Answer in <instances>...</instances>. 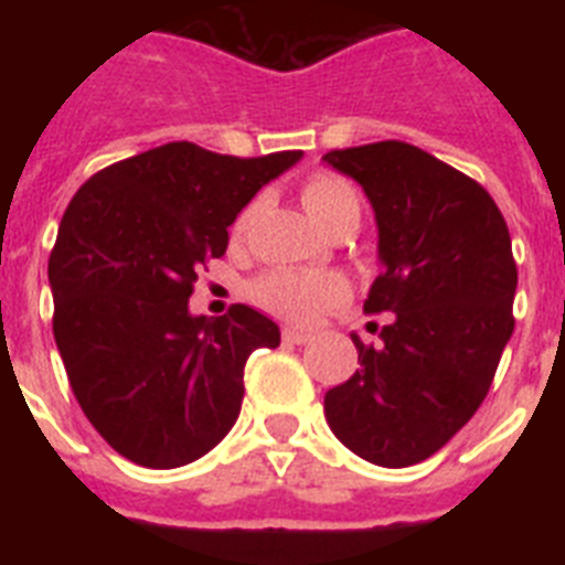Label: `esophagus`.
<instances>
[{
    "mask_svg": "<svg viewBox=\"0 0 565 565\" xmlns=\"http://www.w3.org/2000/svg\"><path fill=\"white\" fill-rule=\"evenodd\" d=\"M282 342L306 344V342H311V333L299 331V328H286V331H282Z\"/></svg>",
    "mask_w": 565,
    "mask_h": 565,
    "instance_id": "1",
    "label": "esophagus"
}]
</instances>
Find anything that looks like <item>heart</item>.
<instances>
[{
    "mask_svg": "<svg viewBox=\"0 0 565 565\" xmlns=\"http://www.w3.org/2000/svg\"><path fill=\"white\" fill-rule=\"evenodd\" d=\"M299 201L313 221L328 232L353 226L362 214V198L348 178L337 172H313L299 186ZM252 223V206L234 221V234H243ZM252 297L259 308L291 322H311L326 308L339 306L348 297L344 279L328 271H268L254 282Z\"/></svg>",
    "mask_w": 565,
    "mask_h": 565,
    "instance_id": "obj_1",
    "label": "heart"
}]
</instances>
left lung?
I'll return each mask as SVG.
<instances>
[{
  "label": "left lung",
  "mask_w": 565,
  "mask_h": 565,
  "mask_svg": "<svg viewBox=\"0 0 565 565\" xmlns=\"http://www.w3.org/2000/svg\"><path fill=\"white\" fill-rule=\"evenodd\" d=\"M326 161L373 203L384 271L364 313H391L379 344L353 337L362 367L326 393V418L364 461L411 467L487 398L515 331L512 239L481 183L413 143L331 149Z\"/></svg>",
  "instance_id": "left-lung-1"
}]
</instances>
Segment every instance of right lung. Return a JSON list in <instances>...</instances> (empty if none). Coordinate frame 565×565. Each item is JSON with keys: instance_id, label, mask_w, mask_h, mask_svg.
<instances>
[{"instance_id": "right-lung-1", "label": "right lung", "mask_w": 565, "mask_h": 565, "mask_svg": "<svg viewBox=\"0 0 565 565\" xmlns=\"http://www.w3.org/2000/svg\"><path fill=\"white\" fill-rule=\"evenodd\" d=\"M299 149L237 158L172 141L102 169L70 201L50 252L53 337L73 396L129 461L174 469L223 441L243 367L279 328L248 306L192 317L198 271Z\"/></svg>"}]
</instances>
